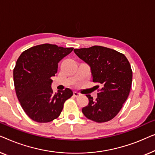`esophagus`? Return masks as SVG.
Returning a JSON list of instances; mask_svg holds the SVG:
<instances>
[{
    "label": "esophagus",
    "instance_id": "34e87169",
    "mask_svg": "<svg viewBox=\"0 0 155 155\" xmlns=\"http://www.w3.org/2000/svg\"><path fill=\"white\" fill-rule=\"evenodd\" d=\"M73 95H74V97H78V96H79V95H80V93H78L77 92H76V91H74V92L73 93Z\"/></svg>",
    "mask_w": 155,
    "mask_h": 155
}]
</instances>
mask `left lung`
Instances as JSON below:
<instances>
[{
    "instance_id": "1",
    "label": "left lung",
    "mask_w": 155,
    "mask_h": 155,
    "mask_svg": "<svg viewBox=\"0 0 155 155\" xmlns=\"http://www.w3.org/2000/svg\"><path fill=\"white\" fill-rule=\"evenodd\" d=\"M74 51L89 65L93 81L101 87L95 100L86 95L89 102L82 108L83 114L97 123L111 120L119 112L129 95L133 77L129 62L124 54L98 45Z\"/></svg>"
}]
</instances>
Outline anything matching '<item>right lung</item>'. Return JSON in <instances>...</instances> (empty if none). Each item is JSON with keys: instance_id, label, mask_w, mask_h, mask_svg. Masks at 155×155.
I'll return each mask as SVG.
<instances>
[{"instance_id": "obj_1", "label": "right lung", "mask_w": 155, "mask_h": 155, "mask_svg": "<svg viewBox=\"0 0 155 155\" xmlns=\"http://www.w3.org/2000/svg\"><path fill=\"white\" fill-rule=\"evenodd\" d=\"M73 49L45 43L26 50L17 59L13 70L15 91L32 120L47 123L58 118L64 102L72 96L69 88L53 93L51 78L58 71L59 62Z\"/></svg>"}]
</instances>
